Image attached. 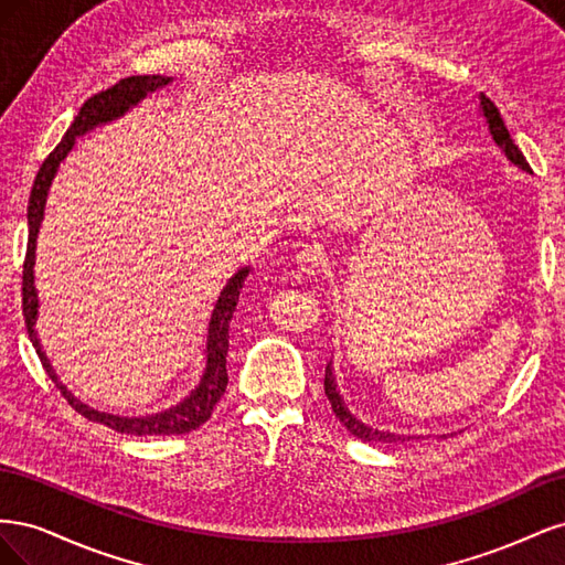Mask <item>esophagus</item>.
I'll list each match as a JSON object with an SVG mask.
<instances>
[{
  "label": "esophagus",
  "mask_w": 565,
  "mask_h": 565,
  "mask_svg": "<svg viewBox=\"0 0 565 565\" xmlns=\"http://www.w3.org/2000/svg\"><path fill=\"white\" fill-rule=\"evenodd\" d=\"M328 266V254H324L320 247H306L297 254V268L303 273V276H320V273Z\"/></svg>",
  "instance_id": "esophagus-1"
}]
</instances>
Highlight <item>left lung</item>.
Here are the masks:
<instances>
[{
	"label": "left lung",
	"instance_id": "left-lung-1",
	"mask_svg": "<svg viewBox=\"0 0 565 565\" xmlns=\"http://www.w3.org/2000/svg\"><path fill=\"white\" fill-rule=\"evenodd\" d=\"M478 110H481L486 125H488V131L492 136V141L498 143V148L504 152L507 160L511 164H516L519 169H523V172L530 174V167L523 158V152L519 150V146L511 141L509 136V129L504 127V119L500 115V110L494 108V104L490 98H486L483 94L478 96ZM324 396H328L334 415L339 417V422L347 426V431L353 434L355 438L361 440H367V443H405L409 438L415 436H405V434H393V431H382V429H372V426L363 424L358 417L351 415V409L344 405V398L339 396V388H337V380H334V367H332V361L328 363V367H324Z\"/></svg>",
	"mask_w": 565,
	"mask_h": 565
}]
</instances>
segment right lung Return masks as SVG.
<instances>
[{"label": "right lung", "instance_id": "right-lung-1", "mask_svg": "<svg viewBox=\"0 0 565 565\" xmlns=\"http://www.w3.org/2000/svg\"><path fill=\"white\" fill-rule=\"evenodd\" d=\"M174 77H164V75H136L119 79L115 87L100 92L92 96L87 104H84L73 119L71 129L65 131L61 143L49 152V158L42 162L40 172L35 177V183H32L30 200H28V252H25V264H23V316H25V328L28 337L35 347L40 361L46 370V374L54 382L63 396L67 398L79 415H84L92 422L106 424L108 429H115L119 434H134V436H179L198 429L204 422L210 419L214 405L221 401V396L226 393L228 384V372H226V355H228V328H231V318L237 306V299H241V289L249 276V266H243L241 270H235L228 278V282L221 289V295L214 303L210 324H207V344H204V370L198 386L188 393L183 401L177 405L160 409L156 415H143V417H125V415H113V413H100V409L89 407L87 403H82L75 398L71 391L65 388V384L58 380V374L46 358L40 337H38V316H40V299H38V287H35V252H38V235L44 221V207H46V195L51 181L56 179V172L61 162L67 158L77 143L79 136L94 131L96 127H104L108 122H115L122 115H127L131 108H136L141 100L150 94H156L158 89L172 84Z\"/></svg>", "mask_w": 565, "mask_h": 565}]
</instances>
